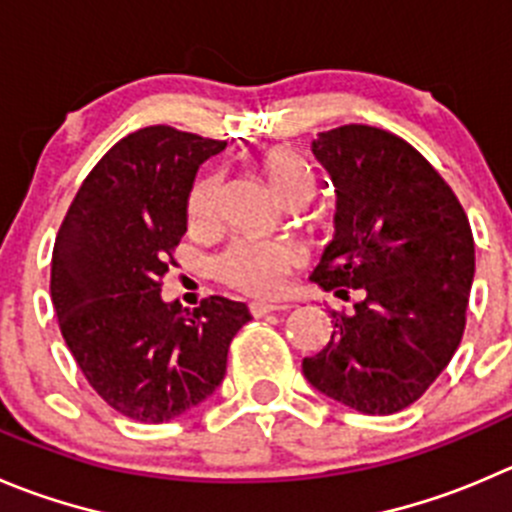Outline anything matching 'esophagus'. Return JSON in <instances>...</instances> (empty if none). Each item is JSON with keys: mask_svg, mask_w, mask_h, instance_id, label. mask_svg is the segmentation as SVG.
I'll use <instances>...</instances> for the list:
<instances>
[{"mask_svg": "<svg viewBox=\"0 0 512 512\" xmlns=\"http://www.w3.org/2000/svg\"><path fill=\"white\" fill-rule=\"evenodd\" d=\"M289 306L286 304H264V301H256V304L248 306L253 316H266V314H274V311H286Z\"/></svg>", "mask_w": 512, "mask_h": 512, "instance_id": "1", "label": "esophagus"}]
</instances>
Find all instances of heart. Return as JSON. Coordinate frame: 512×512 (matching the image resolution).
Instances as JSON below:
<instances>
[{
	"mask_svg": "<svg viewBox=\"0 0 512 512\" xmlns=\"http://www.w3.org/2000/svg\"><path fill=\"white\" fill-rule=\"evenodd\" d=\"M259 168L276 193L286 198L299 188L314 191V173L309 163L289 145H271L259 155ZM223 178L206 170L196 178L188 196V218L196 228L216 226L221 216ZM301 264V251L281 238H236L218 253L216 276L231 289L246 296H276L286 284L291 269Z\"/></svg>",
	"mask_w": 512,
	"mask_h": 512,
	"instance_id": "b5f03b06",
	"label": "heart"
}]
</instances>
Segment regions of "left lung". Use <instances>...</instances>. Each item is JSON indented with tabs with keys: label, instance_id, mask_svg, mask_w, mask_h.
<instances>
[{
	"label": "left lung",
	"instance_id": "8db88e82",
	"mask_svg": "<svg viewBox=\"0 0 512 512\" xmlns=\"http://www.w3.org/2000/svg\"><path fill=\"white\" fill-rule=\"evenodd\" d=\"M314 155L337 186V233L311 281L347 301L329 344L301 369L364 415L405 410L460 347L475 241L465 208L430 160L372 125L319 133Z\"/></svg>",
	"mask_w": 512,
	"mask_h": 512
}]
</instances>
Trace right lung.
<instances>
[{
  "label": "right lung",
  "instance_id": "right-lung-1",
  "mask_svg": "<svg viewBox=\"0 0 512 512\" xmlns=\"http://www.w3.org/2000/svg\"><path fill=\"white\" fill-rule=\"evenodd\" d=\"M223 145L170 125L135 130L87 173L55 238L50 294L62 337L90 387L135 422H168L213 394L251 319L223 296L188 314L160 299L198 165Z\"/></svg>",
  "mask_w": 512,
  "mask_h": 512
}]
</instances>
